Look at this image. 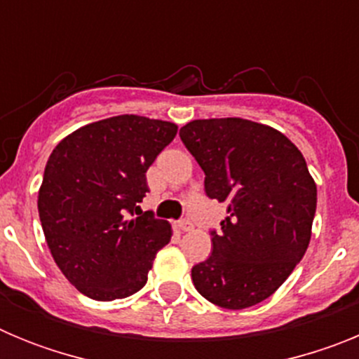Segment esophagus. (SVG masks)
I'll return each instance as SVG.
<instances>
[{
	"mask_svg": "<svg viewBox=\"0 0 359 359\" xmlns=\"http://www.w3.org/2000/svg\"><path fill=\"white\" fill-rule=\"evenodd\" d=\"M177 228H180V230H182V231H190V230H192V228H194V224L190 223L189 219H182V221L177 223Z\"/></svg>",
	"mask_w": 359,
	"mask_h": 359,
	"instance_id": "34e87169",
	"label": "esophagus"
}]
</instances>
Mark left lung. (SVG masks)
I'll list each match as a JSON object with an SVG mask.
<instances>
[{
  "instance_id": "1",
  "label": "left lung",
  "mask_w": 359,
  "mask_h": 359,
  "mask_svg": "<svg viewBox=\"0 0 359 359\" xmlns=\"http://www.w3.org/2000/svg\"><path fill=\"white\" fill-rule=\"evenodd\" d=\"M205 172V192L228 203L212 255L192 268L201 297L224 309L262 302L302 261L316 212V185L297 145L244 118L192 120L180 129Z\"/></svg>"
}]
</instances>
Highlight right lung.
Returning a JSON list of instances; mask_svg holds the SVG:
<instances>
[{"mask_svg": "<svg viewBox=\"0 0 359 359\" xmlns=\"http://www.w3.org/2000/svg\"><path fill=\"white\" fill-rule=\"evenodd\" d=\"M177 126L138 115L88 123L50 154L37 198L53 261L93 300L131 297L172 237L152 212L131 217L149 192L145 172Z\"/></svg>", "mask_w": 359, "mask_h": 359, "instance_id": "add662e5", "label": "right lung"}]
</instances>
